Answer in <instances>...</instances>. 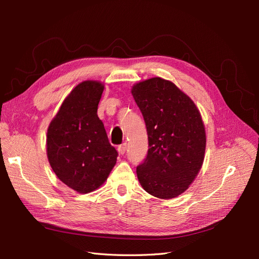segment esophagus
Instances as JSON below:
<instances>
[{
	"instance_id": "1",
	"label": "esophagus",
	"mask_w": 259,
	"mask_h": 259,
	"mask_svg": "<svg viewBox=\"0 0 259 259\" xmlns=\"http://www.w3.org/2000/svg\"><path fill=\"white\" fill-rule=\"evenodd\" d=\"M117 151H119L120 154H124L125 151H126V144H122L117 147Z\"/></svg>"
}]
</instances>
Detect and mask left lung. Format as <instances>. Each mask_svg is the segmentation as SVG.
<instances>
[{
  "label": "left lung",
  "mask_w": 259,
  "mask_h": 259,
  "mask_svg": "<svg viewBox=\"0 0 259 259\" xmlns=\"http://www.w3.org/2000/svg\"><path fill=\"white\" fill-rule=\"evenodd\" d=\"M143 113L149 149L136 173L144 190L168 200L184 193L204 161L206 133L193 100L168 80L151 77L132 86Z\"/></svg>",
  "instance_id": "obj_1"
}]
</instances>
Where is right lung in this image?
Segmentation results:
<instances>
[{"label": "right lung", "instance_id": "1", "mask_svg": "<svg viewBox=\"0 0 259 259\" xmlns=\"http://www.w3.org/2000/svg\"><path fill=\"white\" fill-rule=\"evenodd\" d=\"M104 83L77 84L62 101L46 135V153L60 182L77 193L103 185L116 163L117 152L97 115Z\"/></svg>", "mask_w": 259, "mask_h": 259}]
</instances>
